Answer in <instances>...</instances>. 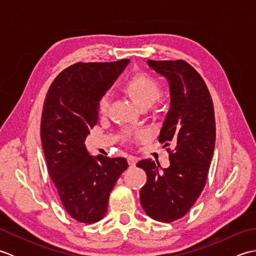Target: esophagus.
<instances>
[{
	"mask_svg": "<svg viewBox=\"0 0 256 256\" xmlns=\"http://www.w3.org/2000/svg\"><path fill=\"white\" fill-rule=\"evenodd\" d=\"M136 162H138V160L135 158V157H133V156H130L128 158V166H130V168L135 167V165H136Z\"/></svg>",
	"mask_w": 256,
	"mask_h": 256,
	"instance_id": "obj_1",
	"label": "esophagus"
}]
</instances>
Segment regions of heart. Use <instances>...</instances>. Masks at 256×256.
<instances>
[{
  "label": "heart",
  "mask_w": 256,
  "mask_h": 256,
  "mask_svg": "<svg viewBox=\"0 0 256 256\" xmlns=\"http://www.w3.org/2000/svg\"><path fill=\"white\" fill-rule=\"evenodd\" d=\"M125 91L131 96L134 101L140 106H150L157 100L160 94V86L157 81L148 74H138L130 78L125 84ZM111 103V94H106L101 96L99 101V110L106 113ZM142 135V133H138Z\"/></svg>",
  "instance_id": "obj_1"
}]
</instances>
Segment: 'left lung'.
<instances>
[{
	"label": "left lung",
	"mask_w": 256,
	"mask_h": 256,
	"mask_svg": "<svg viewBox=\"0 0 256 256\" xmlns=\"http://www.w3.org/2000/svg\"><path fill=\"white\" fill-rule=\"evenodd\" d=\"M148 66L167 79L170 108L158 140L174 146L170 165L143 160L148 182L140 199L146 214L160 222L182 218L197 201L206 184L216 142L214 103L204 79L184 60H148Z\"/></svg>",
	"instance_id": "obj_1"
}]
</instances>
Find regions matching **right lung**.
Wrapping results in <instances>:
<instances>
[{
	"instance_id": "obj_1",
	"label": "right lung",
	"mask_w": 256,
	"mask_h": 256,
	"mask_svg": "<svg viewBox=\"0 0 256 256\" xmlns=\"http://www.w3.org/2000/svg\"><path fill=\"white\" fill-rule=\"evenodd\" d=\"M130 62H77L52 81L42 114L40 138L50 179L68 214L94 224L108 211V196L128 167L124 157L90 156L84 145L98 122L101 96Z\"/></svg>"
}]
</instances>
